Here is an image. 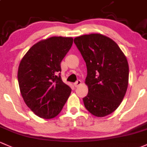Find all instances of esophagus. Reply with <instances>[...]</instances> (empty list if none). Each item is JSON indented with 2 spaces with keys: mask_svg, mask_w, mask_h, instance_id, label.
I'll use <instances>...</instances> for the list:
<instances>
[{
  "mask_svg": "<svg viewBox=\"0 0 147 147\" xmlns=\"http://www.w3.org/2000/svg\"><path fill=\"white\" fill-rule=\"evenodd\" d=\"M82 84V81L81 80H77L76 82V83H74V86L76 87V88H77V87H78L79 86H80V85Z\"/></svg>",
  "mask_w": 147,
  "mask_h": 147,
  "instance_id": "1",
  "label": "esophagus"
}]
</instances>
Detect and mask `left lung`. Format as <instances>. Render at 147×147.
<instances>
[{"instance_id": "8db88e82", "label": "left lung", "mask_w": 147, "mask_h": 147, "mask_svg": "<svg viewBox=\"0 0 147 147\" xmlns=\"http://www.w3.org/2000/svg\"><path fill=\"white\" fill-rule=\"evenodd\" d=\"M74 42L86 63L88 95L86 109L97 117L113 113L127 91L129 66L127 58L111 38L100 34L76 37Z\"/></svg>"}]
</instances>
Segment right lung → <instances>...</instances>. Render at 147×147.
<instances>
[{
  "label": "right lung",
  "instance_id": "obj_1",
  "mask_svg": "<svg viewBox=\"0 0 147 147\" xmlns=\"http://www.w3.org/2000/svg\"><path fill=\"white\" fill-rule=\"evenodd\" d=\"M73 38L53 36L34 44L20 63L17 73L25 104L45 119L56 117L71 89L60 76L61 61L71 48Z\"/></svg>",
  "mask_w": 147,
  "mask_h": 147
}]
</instances>
